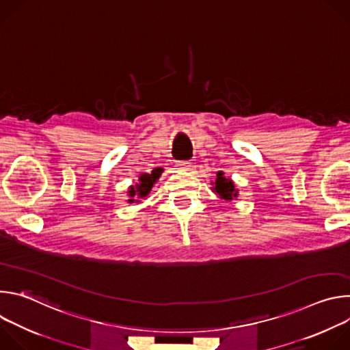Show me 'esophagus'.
Segmentation results:
<instances>
[{
	"label": "esophagus",
	"mask_w": 350,
	"mask_h": 350,
	"mask_svg": "<svg viewBox=\"0 0 350 350\" xmlns=\"http://www.w3.org/2000/svg\"><path fill=\"white\" fill-rule=\"evenodd\" d=\"M176 166H177V169H178V170H189V169L192 167L189 161H178Z\"/></svg>",
	"instance_id": "obj_1"
}]
</instances>
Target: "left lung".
<instances>
[{
	"mask_svg": "<svg viewBox=\"0 0 350 350\" xmlns=\"http://www.w3.org/2000/svg\"><path fill=\"white\" fill-rule=\"evenodd\" d=\"M213 189H215V192H217L220 195V198L227 199V201L228 199H232V196H237V189L234 188V183L231 180L226 178L221 172L217 173V178H216Z\"/></svg>",
	"mask_w": 350,
	"mask_h": 350,
	"instance_id": "left-lung-1",
	"label": "left lung"
}]
</instances>
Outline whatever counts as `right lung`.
I'll return each mask as SVG.
<instances>
[{
  "instance_id": "add662e5",
  "label": "right lung",
  "mask_w": 350,
  "mask_h": 350,
  "mask_svg": "<svg viewBox=\"0 0 350 350\" xmlns=\"http://www.w3.org/2000/svg\"><path fill=\"white\" fill-rule=\"evenodd\" d=\"M162 173V169H155L151 174H141L139 176V184H137L135 187H130V196H135V198H144L149 193V191H151L154 183L159 178ZM135 199H129V202H134ZM138 202V201H137Z\"/></svg>"
}]
</instances>
